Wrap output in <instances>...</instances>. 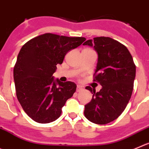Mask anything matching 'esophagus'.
<instances>
[{"label": "esophagus", "instance_id": "34e87169", "mask_svg": "<svg viewBox=\"0 0 149 149\" xmlns=\"http://www.w3.org/2000/svg\"><path fill=\"white\" fill-rule=\"evenodd\" d=\"M83 89V87L80 86H77V92H79L80 91H81Z\"/></svg>", "mask_w": 149, "mask_h": 149}]
</instances>
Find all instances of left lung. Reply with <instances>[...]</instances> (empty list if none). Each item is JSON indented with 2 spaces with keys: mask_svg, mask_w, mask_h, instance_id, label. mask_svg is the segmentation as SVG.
<instances>
[{
  "mask_svg": "<svg viewBox=\"0 0 149 149\" xmlns=\"http://www.w3.org/2000/svg\"><path fill=\"white\" fill-rule=\"evenodd\" d=\"M83 45L93 47L97 52L94 80L102 86L99 92L86 87L93 97L85 105L84 115L94 124H108L123 113L131 98L136 66L128 49L111 38H93Z\"/></svg>",
  "mask_w": 149,
  "mask_h": 149,
  "instance_id": "8db88e82",
  "label": "left lung"
}]
</instances>
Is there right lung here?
Returning a JSON list of instances; mask_svg holds the SVG:
<instances>
[{
  "instance_id": "right-lung-1",
  "label": "right lung",
  "mask_w": 149,
  "mask_h": 149,
  "mask_svg": "<svg viewBox=\"0 0 149 149\" xmlns=\"http://www.w3.org/2000/svg\"><path fill=\"white\" fill-rule=\"evenodd\" d=\"M85 40L84 37L45 33L21 48L14 68L17 97L24 111L36 122L47 124L58 119L66 100L75 92V83H62L52 74L66 53Z\"/></svg>"
}]
</instances>
